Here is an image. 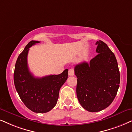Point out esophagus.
<instances>
[{
    "label": "esophagus",
    "mask_w": 132,
    "mask_h": 132,
    "mask_svg": "<svg viewBox=\"0 0 132 132\" xmlns=\"http://www.w3.org/2000/svg\"><path fill=\"white\" fill-rule=\"evenodd\" d=\"M68 74H69V76H74V70L73 69H70L68 71Z\"/></svg>",
    "instance_id": "1"
}]
</instances>
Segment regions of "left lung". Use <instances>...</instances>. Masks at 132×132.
Returning <instances> with one entry per match:
<instances>
[{"label":"left lung","instance_id":"obj_1","mask_svg":"<svg viewBox=\"0 0 132 132\" xmlns=\"http://www.w3.org/2000/svg\"><path fill=\"white\" fill-rule=\"evenodd\" d=\"M97 55L89 63L84 62L74 68L77 78L76 93L82 107L89 112L107 108L117 94L120 73L114 54L107 45L99 40Z\"/></svg>","mask_w":132,"mask_h":132}]
</instances>
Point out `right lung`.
<instances>
[{
    "mask_svg": "<svg viewBox=\"0 0 132 132\" xmlns=\"http://www.w3.org/2000/svg\"><path fill=\"white\" fill-rule=\"evenodd\" d=\"M38 41H31L18 56L14 72L16 91L24 105L31 111L44 113L56 105L61 86L68 78V69L60 74L35 77L30 72L27 64L29 48Z\"/></svg>",
    "mask_w": 132,
    "mask_h": 132,
    "instance_id": "add662e5",
    "label": "right lung"
}]
</instances>
